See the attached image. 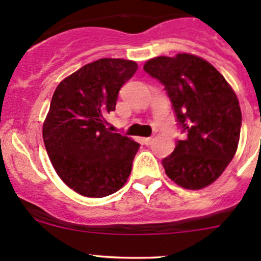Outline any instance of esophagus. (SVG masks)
Masks as SVG:
<instances>
[{"mask_svg": "<svg viewBox=\"0 0 261 261\" xmlns=\"http://www.w3.org/2000/svg\"><path fill=\"white\" fill-rule=\"evenodd\" d=\"M152 141H154V139L152 138H144L143 139V143L145 144V145H151Z\"/></svg>", "mask_w": 261, "mask_h": 261, "instance_id": "esophagus-1", "label": "esophagus"}]
</instances>
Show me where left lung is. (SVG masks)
<instances>
[{"label":"left lung","instance_id":"left-lung-1","mask_svg":"<svg viewBox=\"0 0 261 261\" xmlns=\"http://www.w3.org/2000/svg\"><path fill=\"white\" fill-rule=\"evenodd\" d=\"M144 70L164 86L186 133L163 159L165 173L183 188L210 186L238 150L243 117L235 92L212 64L193 54L152 58Z\"/></svg>","mask_w":261,"mask_h":261}]
</instances>
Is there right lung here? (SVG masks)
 <instances>
[{
  "instance_id": "1",
  "label": "right lung",
  "mask_w": 261,
  "mask_h": 261,
  "mask_svg": "<svg viewBox=\"0 0 261 261\" xmlns=\"http://www.w3.org/2000/svg\"><path fill=\"white\" fill-rule=\"evenodd\" d=\"M138 70L133 60L103 58L58 84L43 125L46 152L60 179L84 197L110 196L122 188L139 145L112 133L106 116L118 91Z\"/></svg>"
}]
</instances>
